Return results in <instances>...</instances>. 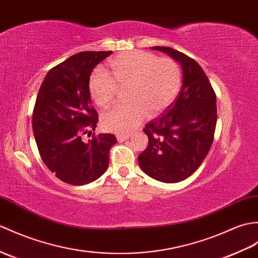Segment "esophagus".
Listing matches in <instances>:
<instances>
[{"mask_svg":"<svg viewBox=\"0 0 258 258\" xmlns=\"http://www.w3.org/2000/svg\"><path fill=\"white\" fill-rule=\"evenodd\" d=\"M116 139H117V141L119 142V143H122V142H125V141H127L128 139H130V135H117L116 136Z\"/></svg>","mask_w":258,"mask_h":258,"instance_id":"1","label":"esophagus"}]
</instances>
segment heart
Instances as JSON below:
<instances>
[{"instance_id": "b5f03b06", "label": "heart", "mask_w": 258, "mask_h": 258, "mask_svg": "<svg viewBox=\"0 0 258 258\" xmlns=\"http://www.w3.org/2000/svg\"><path fill=\"white\" fill-rule=\"evenodd\" d=\"M111 74L97 68L90 77L89 90L99 106L114 101L119 87H128V103H119L102 116L103 127L126 134L148 114L158 115L168 107L181 86V71L171 58H159L147 51H130L116 56L110 63Z\"/></svg>"}]
</instances>
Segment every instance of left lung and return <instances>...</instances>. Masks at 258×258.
Listing matches in <instances>:
<instances>
[{"label":"left lung","mask_w":258,"mask_h":258,"mask_svg":"<svg viewBox=\"0 0 258 258\" xmlns=\"http://www.w3.org/2000/svg\"><path fill=\"white\" fill-rule=\"evenodd\" d=\"M182 69L178 98L163 114L146 124L148 146L139 156L142 170L158 181H182L199 168L210 151L217 125V97L195 59L170 47L155 46Z\"/></svg>","instance_id":"8db88e82"}]
</instances>
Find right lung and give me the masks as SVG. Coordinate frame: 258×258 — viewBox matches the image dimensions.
Returning a JSON list of instances; mask_svg holds the SVG:
<instances>
[{"label": "right lung", "instance_id": "obj_1", "mask_svg": "<svg viewBox=\"0 0 258 258\" xmlns=\"http://www.w3.org/2000/svg\"><path fill=\"white\" fill-rule=\"evenodd\" d=\"M112 51H82L48 71L33 111V132L41 159L61 181L82 185L100 178L109 166L113 134L81 136L97 127L89 80L94 67Z\"/></svg>", "mask_w": 258, "mask_h": 258}]
</instances>
